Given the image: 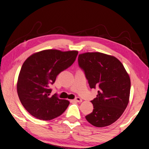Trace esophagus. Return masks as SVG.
<instances>
[{
	"label": "esophagus",
	"instance_id": "esophagus-1",
	"mask_svg": "<svg viewBox=\"0 0 149 149\" xmlns=\"http://www.w3.org/2000/svg\"><path fill=\"white\" fill-rule=\"evenodd\" d=\"M75 101L78 102H81L82 101V100L81 99L80 97H76V98H75Z\"/></svg>",
	"mask_w": 149,
	"mask_h": 149
}]
</instances>
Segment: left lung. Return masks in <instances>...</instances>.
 Instances as JSON below:
<instances>
[{
	"label": "left lung",
	"mask_w": 149,
	"mask_h": 149,
	"mask_svg": "<svg viewBox=\"0 0 149 149\" xmlns=\"http://www.w3.org/2000/svg\"><path fill=\"white\" fill-rule=\"evenodd\" d=\"M78 61L90 88H99L96 97L91 101L93 112L86 116V120L96 127L111 125L122 116L129 103V74L118 58L102 53L80 54Z\"/></svg>",
	"instance_id": "left-lung-1"
}]
</instances>
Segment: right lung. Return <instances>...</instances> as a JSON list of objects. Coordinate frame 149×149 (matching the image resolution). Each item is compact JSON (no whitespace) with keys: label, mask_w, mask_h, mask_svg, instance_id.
Instances as JSON below:
<instances>
[{"label":"right lung","mask_w":149,"mask_h":149,"mask_svg":"<svg viewBox=\"0 0 149 149\" xmlns=\"http://www.w3.org/2000/svg\"><path fill=\"white\" fill-rule=\"evenodd\" d=\"M77 51L47 49L35 53L24 62L17 82V92L24 109L39 120H50L60 116L69 104L56 95L51 96V84L61 71L72 65Z\"/></svg>","instance_id":"add662e5"}]
</instances>
